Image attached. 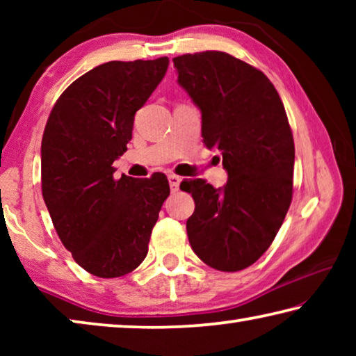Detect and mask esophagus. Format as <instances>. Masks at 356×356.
I'll return each mask as SVG.
<instances>
[{
  "instance_id": "1",
  "label": "esophagus",
  "mask_w": 356,
  "mask_h": 356,
  "mask_svg": "<svg viewBox=\"0 0 356 356\" xmlns=\"http://www.w3.org/2000/svg\"><path fill=\"white\" fill-rule=\"evenodd\" d=\"M168 180H170V188H171V191H172V193L179 191V185H180V182H182V177L176 176V174H170V176H168Z\"/></svg>"
}]
</instances>
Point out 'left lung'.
<instances>
[{"label":"left lung","mask_w":356,"mask_h":356,"mask_svg":"<svg viewBox=\"0 0 356 356\" xmlns=\"http://www.w3.org/2000/svg\"><path fill=\"white\" fill-rule=\"evenodd\" d=\"M177 83L201 110L202 138L218 149L227 182L184 180L195 212L193 251L221 272L254 264L278 234L292 201L295 146L284 105L261 70L222 51L172 59Z\"/></svg>","instance_id":"obj_1"}]
</instances>
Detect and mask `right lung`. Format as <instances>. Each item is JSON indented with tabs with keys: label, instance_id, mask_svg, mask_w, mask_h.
<instances>
[{
	"label": "right lung",
	"instance_id": "1",
	"mask_svg": "<svg viewBox=\"0 0 356 356\" xmlns=\"http://www.w3.org/2000/svg\"><path fill=\"white\" fill-rule=\"evenodd\" d=\"M170 59L110 61L61 94L42 138V196L75 262L99 278L140 265L168 196L165 174L114 179L131 140L135 113L163 80Z\"/></svg>",
	"mask_w": 356,
	"mask_h": 356
}]
</instances>
